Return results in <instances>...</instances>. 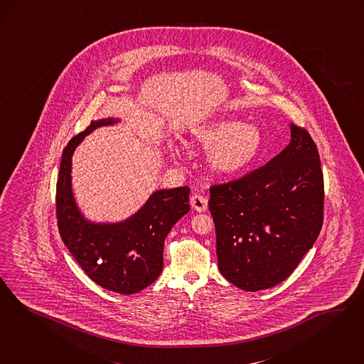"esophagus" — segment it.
I'll list each match as a JSON object with an SVG mask.
<instances>
[{"label":"esophagus","mask_w":364,"mask_h":364,"mask_svg":"<svg viewBox=\"0 0 364 364\" xmlns=\"http://www.w3.org/2000/svg\"><path fill=\"white\" fill-rule=\"evenodd\" d=\"M189 203L192 205V208L193 210H196V211H199V213H203L207 210V199L202 196V195H192L191 196V200H189Z\"/></svg>","instance_id":"obj_1"}]
</instances>
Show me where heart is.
I'll return each instance as SVG.
<instances>
[{
  "label": "heart",
  "mask_w": 364,
  "mask_h": 364,
  "mask_svg": "<svg viewBox=\"0 0 364 364\" xmlns=\"http://www.w3.org/2000/svg\"><path fill=\"white\" fill-rule=\"evenodd\" d=\"M196 141L211 150V168L222 175H233L244 171L260 154L262 135L252 123L223 120L210 124L196 132Z\"/></svg>",
  "instance_id": "1"
}]
</instances>
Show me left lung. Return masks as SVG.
Returning a JSON list of instances; mask_svg holds the SVG:
<instances>
[{
    "mask_svg": "<svg viewBox=\"0 0 364 364\" xmlns=\"http://www.w3.org/2000/svg\"><path fill=\"white\" fill-rule=\"evenodd\" d=\"M220 274L245 291L290 277L323 222V175L317 146L291 124L289 146L267 165L210 187Z\"/></svg>",
    "mask_w": 364,
    "mask_h": 364,
    "instance_id": "left-lung-1",
    "label": "left lung"
}]
</instances>
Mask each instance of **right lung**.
<instances>
[{
	"mask_svg": "<svg viewBox=\"0 0 364 364\" xmlns=\"http://www.w3.org/2000/svg\"><path fill=\"white\" fill-rule=\"evenodd\" d=\"M108 117L92 122L62 153L57 181L59 234L75 262L105 290L130 295L150 286L164 265V241L176 222L189 211V188L154 192L144 207L120 223H92L77 208L72 192V156L90 131L114 124Z\"/></svg>",
	"mask_w": 364,
	"mask_h": 364,
	"instance_id": "1",
	"label": "right lung"
}]
</instances>
